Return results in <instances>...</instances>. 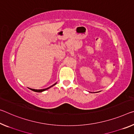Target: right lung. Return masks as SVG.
Wrapping results in <instances>:
<instances>
[{
  "instance_id": "add662e5",
  "label": "right lung",
  "mask_w": 134,
  "mask_h": 134,
  "mask_svg": "<svg viewBox=\"0 0 134 134\" xmlns=\"http://www.w3.org/2000/svg\"><path fill=\"white\" fill-rule=\"evenodd\" d=\"M56 84H57V83H54V85H53L51 86H49V87H48V88H47L43 89V90H35V89H31V88H29V89H30V90H31V91H35V92H43V91H44L48 90V89H49L50 88H51V87H52L53 86H54L55 85H56Z\"/></svg>"
}]
</instances>
